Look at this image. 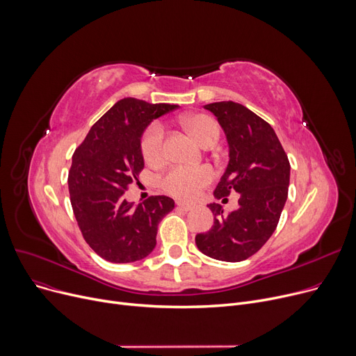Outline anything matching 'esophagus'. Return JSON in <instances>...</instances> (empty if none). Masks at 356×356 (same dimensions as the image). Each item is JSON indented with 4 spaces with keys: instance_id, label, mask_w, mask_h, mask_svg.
I'll return each mask as SVG.
<instances>
[{
    "instance_id": "1",
    "label": "esophagus",
    "mask_w": 356,
    "mask_h": 356,
    "mask_svg": "<svg viewBox=\"0 0 356 356\" xmlns=\"http://www.w3.org/2000/svg\"><path fill=\"white\" fill-rule=\"evenodd\" d=\"M177 205H178V208H181V210H184V211H190L194 208L193 204H188V202H184V201H177Z\"/></svg>"
}]
</instances>
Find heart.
Instances as JSON below:
<instances>
[{
	"label": "heart",
	"mask_w": 356,
	"mask_h": 356,
	"mask_svg": "<svg viewBox=\"0 0 356 356\" xmlns=\"http://www.w3.org/2000/svg\"><path fill=\"white\" fill-rule=\"evenodd\" d=\"M185 128L202 146H213L218 136V123L208 115L195 113L184 118ZM163 127L159 122L151 123L140 136V154L149 165H161L165 161ZM214 179L211 166L201 165L195 168L188 166H172L161 177L162 190L181 200H193L205 185Z\"/></svg>",
	"instance_id": "heart-1"
}]
</instances>
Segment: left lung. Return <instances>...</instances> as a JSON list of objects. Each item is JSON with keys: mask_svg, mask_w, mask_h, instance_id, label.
I'll return each instance as SVG.
<instances>
[{"mask_svg": "<svg viewBox=\"0 0 356 356\" xmlns=\"http://www.w3.org/2000/svg\"><path fill=\"white\" fill-rule=\"evenodd\" d=\"M225 132L228 166L214 195L227 200L238 193V208L225 214L222 205L210 204L216 216L208 233L197 234L200 252L221 261H243L256 254L275 233L287 200L290 163L270 124L236 102L205 104Z\"/></svg>", "mask_w": 356, "mask_h": 356, "instance_id": "1", "label": "left lung"}]
</instances>
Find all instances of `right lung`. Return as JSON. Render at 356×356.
<instances>
[{"mask_svg":"<svg viewBox=\"0 0 356 356\" xmlns=\"http://www.w3.org/2000/svg\"><path fill=\"white\" fill-rule=\"evenodd\" d=\"M177 104H151L134 97L119 100L90 128L73 154L69 193L83 238L102 259L132 263L156 245L159 221L175 202L152 195L135 205L124 190L143 170L140 136L148 124Z\"/></svg>","mask_w":356,"mask_h":356,"instance_id":"right-lung-1","label":"right lung"}]
</instances>
